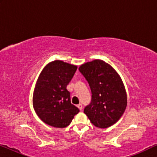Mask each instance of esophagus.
<instances>
[{
  "mask_svg": "<svg viewBox=\"0 0 157 157\" xmlns=\"http://www.w3.org/2000/svg\"><path fill=\"white\" fill-rule=\"evenodd\" d=\"M77 107H78V108L80 109V110H82V109H83V105L81 104H78L77 105Z\"/></svg>",
  "mask_w": 157,
  "mask_h": 157,
  "instance_id": "esophagus-1",
  "label": "esophagus"
}]
</instances>
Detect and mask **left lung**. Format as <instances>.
I'll list each match as a JSON object with an SVG mask.
<instances>
[{"label": "left lung", "mask_w": 157, "mask_h": 157, "mask_svg": "<svg viewBox=\"0 0 157 157\" xmlns=\"http://www.w3.org/2000/svg\"><path fill=\"white\" fill-rule=\"evenodd\" d=\"M78 70L89 84L92 94L91 102L83 112L96 127H109L121 118L127 105L121 77L101 60L86 63Z\"/></svg>", "instance_id": "8db88e82"}]
</instances>
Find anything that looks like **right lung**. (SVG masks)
<instances>
[{
    "instance_id": "right-lung-1",
    "label": "right lung",
    "mask_w": 157,
    "mask_h": 157,
    "mask_svg": "<svg viewBox=\"0 0 157 157\" xmlns=\"http://www.w3.org/2000/svg\"><path fill=\"white\" fill-rule=\"evenodd\" d=\"M76 69V66L55 61L42 71L33 92V106L45 124L65 128L79 112L71 103L70 92L66 89Z\"/></svg>"
}]
</instances>
